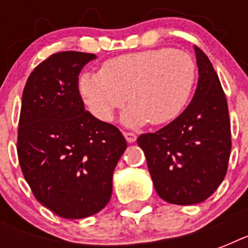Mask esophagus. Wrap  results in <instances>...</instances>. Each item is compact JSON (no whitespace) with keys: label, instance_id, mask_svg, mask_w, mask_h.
Wrapping results in <instances>:
<instances>
[{"label":"esophagus","instance_id":"esophagus-1","mask_svg":"<svg viewBox=\"0 0 248 248\" xmlns=\"http://www.w3.org/2000/svg\"><path fill=\"white\" fill-rule=\"evenodd\" d=\"M124 136L127 140V143H134V141H136V134H134V132L124 131Z\"/></svg>","mask_w":248,"mask_h":248}]
</instances>
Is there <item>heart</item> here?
<instances>
[{
  "mask_svg": "<svg viewBox=\"0 0 248 248\" xmlns=\"http://www.w3.org/2000/svg\"><path fill=\"white\" fill-rule=\"evenodd\" d=\"M197 81V64L188 52L170 47L114 56L100 72H86L78 90L95 118L110 122L128 100L122 114L126 126L167 124L188 104Z\"/></svg>",
  "mask_w": 248,
  "mask_h": 248,
  "instance_id": "b5f03b06",
  "label": "heart"
}]
</instances>
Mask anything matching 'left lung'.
I'll list each match as a JSON object with an SVG mask.
<instances>
[{
    "label": "left lung",
    "instance_id": "left-lung-1",
    "mask_svg": "<svg viewBox=\"0 0 248 248\" xmlns=\"http://www.w3.org/2000/svg\"><path fill=\"white\" fill-rule=\"evenodd\" d=\"M198 85L180 116L138 144L158 196L173 204L203 202L227 175L232 149L228 103L207 55L194 46Z\"/></svg>",
    "mask_w": 248,
    "mask_h": 248
}]
</instances>
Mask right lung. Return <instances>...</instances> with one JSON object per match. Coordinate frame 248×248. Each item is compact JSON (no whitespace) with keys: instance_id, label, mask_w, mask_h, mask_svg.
<instances>
[{"instance_id":"1","label":"right lung","mask_w":248,"mask_h":248,"mask_svg":"<svg viewBox=\"0 0 248 248\" xmlns=\"http://www.w3.org/2000/svg\"><path fill=\"white\" fill-rule=\"evenodd\" d=\"M93 54L63 51L27 79L17 127V158L36 200L64 219L107 206L113 171L127 148L122 132L85 110L79 72Z\"/></svg>"}]
</instances>
